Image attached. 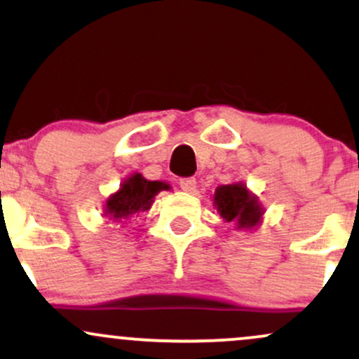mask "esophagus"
I'll return each mask as SVG.
<instances>
[{"label": "esophagus", "mask_w": 359, "mask_h": 359, "mask_svg": "<svg viewBox=\"0 0 359 359\" xmlns=\"http://www.w3.org/2000/svg\"><path fill=\"white\" fill-rule=\"evenodd\" d=\"M179 185H180V189H182L184 192H194V191H196L197 182H196V179H194V177H185V179H180Z\"/></svg>", "instance_id": "34e87169"}]
</instances>
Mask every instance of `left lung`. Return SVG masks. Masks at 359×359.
<instances>
[{
    "instance_id": "left-lung-1",
    "label": "left lung",
    "mask_w": 359,
    "mask_h": 359,
    "mask_svg": "<svg viewBox=\"0 0 359 359\" xmlns=\"http://www.w3.org/2000/svg\"><path fill=\"white\" fill-rule=\"evenodd\" d=\"M212 205L222 219L233 222L240 231L258 228L265 214V208L245 182L219 185L212 196Z\"/></svg>"
}]
</instances>
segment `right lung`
<instances>
[{"label":"right lung","instance_id":"obj_1","mask_svg":"<svg viewBox=\"0 0 359 359\" xmlns=\"http://www.w3.org/2000/svg\"><path fill=\"white\" fill-rule=\"evenodd\" d=\"M162 191H170V185L160 180H148L142 174L130 175L123 180L118 191L106 199L102 216L116 224H125L133 216L148 211L156 194Z\"/></svg>","mask_w":359,"mask_h":359}]
</instances>
